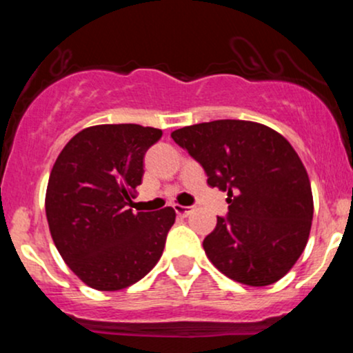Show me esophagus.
<instances>
[{
	"mask_svg": "<svg viewBox=\"0 0 353 353\" xmlns=\"http://www.w3.org/2000/svg\"><path fill=\"white\" fill-rule=\"evenodd\" d=\"M174 209H176L177 216L188 217L189 214L194 210V205H174Z\"/></svg>",
	"mask_w": 353,
	"mask_h": 353,
	"instance_id": "obj_1",
	"label": "esophagus"
}]
</instances>
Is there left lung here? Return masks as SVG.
Here are the masks:
<instances>
[{
    "label": "left lung",
    "instance_id": "left-lung-1",
    "mask_svg": "<svg viewBox=\"0 0 353 353\" xmlns=\"http://www.w3.org/2000/svg\"><path fill=\"white\" fill-rule=\"evenodd\" d=\"M228 192L229 212L204 239L209 261L232 281L262 287L292 269L309 241L314 201L301 157L264 124L221 119L171 132Z\"/></svg>",
    "mask_w": 353,
    "mask_h": 353
}]
</instances>
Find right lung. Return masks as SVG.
Here are the masks:
<instances>
[{
	"label": "right lung",
	"instance_id": "add662e5",
	"mask_svg": "<svg viewBox=\"0 0 353 353\" xmlns=\"http://www.w3.org/2000/svg\"><path fill=\"white\" fill-rule=\"evenodd\" d=\"M161 136V129L139 124L92 125L72 137L52 165L46 190L51 237L92 289H125L163 255L174 209H128L143 181L145 152Z\"/></svg>",
	"mask_w": 353,
	"mask_h": 353
}]
</instances>
